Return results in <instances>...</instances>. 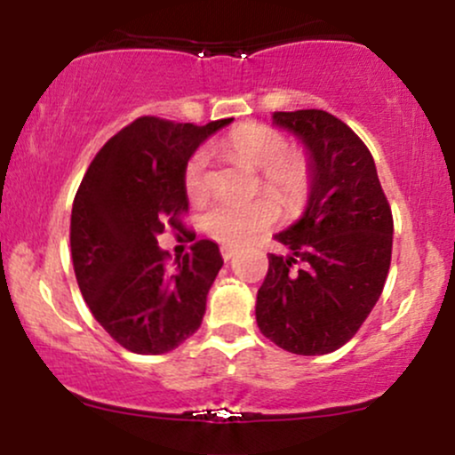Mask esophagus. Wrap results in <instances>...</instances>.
<instances>
[{
  "label": "esophagus",
  "mask_w": 455,
  "mask_h": 455,
  "mask_svg": "<svg viewBox=\"0 0 455 455\" xmlns=\"http://www.w3.org/2000/svg\"><path fill=\"white\" fill-rule=\"evenodd\" d=\"M220 254H222L224 260H231L235 257V248H231V245H222Z\"/></svg>",
  "instance_id": "esophagus-1"
}]
</instances>
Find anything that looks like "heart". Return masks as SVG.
<instances>
[{
	"label": "heart",
	"instance_id": "heart-1",
	"mask_svg": "<svg viewBox=\"0 0 455 455\" xmlns=\"http://www.w3.org/2000/svg\"><path fill=\"white\" fill-rule=\"evenodd\" d=\"M222 149L233 158L260 171V184L271 195H263L250 203L216 201L203 216V228L216 242L239 245L259 233L267 231L280 220V203L289 212L304 210L315 190V162L307 151L289 148V140L280 130L265 124H245L233 130L222 140ZM205 149H196L184 166V188L190 198L207 195Z\"/></svg>",
	"mask_w": 455,
	"mask_h": 455
}]
</instances>
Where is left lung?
<instances>
[{
	"label": "left lung",
	"instance_id": "1",
	"mask_svg": "<svg viewBox=\"0 0 455 455\" xmlns=\"http://www.w3.org/2000/svg\"><path fill=\"white\" fill-rule=\"evenodd\" d=\"M271 117L301 139L316 175L304 218L275 235L291 254L267 257L257 325L284 351L325 355L351 340L377 306L394 218L372 154L342 119L321 108Z\"/></svg>",
	"mask_w": 455,
	"mask_h": 455
}]
</instances>
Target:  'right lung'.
Instances as JSON below:
<instances>
[{
	"label": "right lung",
	"instance_id": "obj_1",
	"mask_svg": "<svg viewBox=\"0 0 455 455\" xmlns=\"http://www.w3.org/2000/svg\"><path fill=\"white\" fill-rule=\"evenodd\" d=\"M231 122L145 115L108 139L83 175L70 218L75 275L93 318L128 351L169 353L201 327L220 250L198 239L169 267L158 237L184 228L188 158Z\"/></svg>",
	"mask_w": 455,
	"mask_h": 455
}]
</instances>
